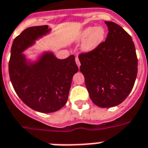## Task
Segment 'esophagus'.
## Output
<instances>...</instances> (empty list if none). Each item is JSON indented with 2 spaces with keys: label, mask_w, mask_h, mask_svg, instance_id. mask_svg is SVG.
<instances>
[{
  "label": "esophagus",
  "mask_w": 148,
  "mask_h": 148,
  "mask_svg": "<svg viewBox=\"0 0 148 148\" xmlns=\"http://www.w3.org/2000/svg\"><path fill=\"white\" fill-rule=\"evenodd\" d=\"M75 61H76L77 65L79 67V66H80V65H81V63H80V60H79L78 56H76V57H75Z\"/></svg>",
  "instance_id": "1"
}]
</instances>
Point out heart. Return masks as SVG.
<instances>
[{
  "mask_svg": "<svg viewBox=\"0 0 148 148\" xmlns=\"http://www.w3.org/2000/svg\"><path fill=\"white\" fill-rule=\"evenodd\" d=\"M88 27L83 29L78 36V40H84L87 37L88 38L82 45V49L84 51H91L96 48L101 43L105 37V30L101 27Z\"/></svg>",
  "mask_w": 148,
  "mask_h": 148,
  "instance_id": "heart-1",
  "label": "heart"
}]
</instances>
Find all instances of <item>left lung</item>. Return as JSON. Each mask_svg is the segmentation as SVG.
I'll use <instances>...</instances> for the list:
<instances>
[{
    "label": "left lung",
    "instance_id": "left-lung-1",
    "mask_svg": "<svg viewBox=\"0 0 148 148\" xmlns=\"http://www.w3.org/2000/svg\"><path fill=\"white\" fill-rule=\"evenodd\" d=\"M106 41L91 51L79 54L80 71L95 104L110 108L127 99L137 74V57L131 36L119 25L105 21Z\"/></svg>",
    "mask_w": 148,
    "mask_h": 148
}]
</instances>
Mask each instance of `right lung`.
I'll return each mask as SVG.
<instances>
[{"label": "right lung", "instance_id": "1", "mask_svg": "<svg viewBox=\"0 0 148 148\" xmlns=\"http://www.w3.org/2000/svg\"><path fill=\"white\" fill-rule=\"evenodd\" d=\"M49 29L47 25L29 27L14 39L8 64L9 77L14 91L33 110L49 113L65 106L73 76L78 71L74 55L57 59L44 53L37 63L27 64L21 53Z\"/></svg>", "mask_w": 148, "mask_h": 148}]
</instances>
